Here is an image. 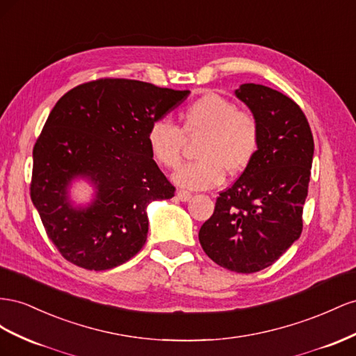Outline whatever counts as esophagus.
Listing matches in <instances>:
<instances>
[{"label": "esophagus", "mask_w": 356, "mask_h": 356, "mask_svg": "<svg viewBox=\"0 0 356 356\" xmlns=\"http://www.w3.org/2000/svg\"><path fill=\"white\" fill-rule=\"evenodd\" d=\"M176 197H177L180 201H189L192 195H191V192H188V191H184V189H180V191H177Z\"/></svg>", "instance_id": "obj_1"}]
</instances>
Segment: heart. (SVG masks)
<instances>
[{"label": "heart", "mask_w": 356, "mask_h": 356, "mask_svg": "<svg viewBox=\"0 0 356 356\" xmlns=\"http://www.w3.org/2000/svg\"><path fill=\"white\" fill-rule=\"evenodd\" d=\"M181 118V128L167 119L150 124L146 140L150 155L159 165L176 168L188 138L201 137L197 156L191 164L180 167L172 180L188 189L218 186L229 176L245 172L258 156L261 147V125L248 110H238L234 101L210 92L189 104Z\"/></svg>", "instance_id": "obj_1"}]
</instances>
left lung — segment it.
<instances>
[{
	"label": "left lung",
	"mask_w": 356,
	"mask_h": 356,
	"mask_svg": "<svg viewBox=\"0 0 356 356\" xmlns=\"http://www.w3.org/2000/svg\"><path fill=\"white\" fill-rule=\"evenodd\" d=\"M234 94L259 122L261 147L234 185L220 192L198 238L218 266L248 274L270 267L300 238L314 143L289 97L255 83Z\"/></svg>",
	"instance_id": "left-lung-1"
}]
</instances>
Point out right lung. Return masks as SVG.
I'll list each match as a JSON object with an SVG mask.
<instances>
[{
  "mask_svg": "<svg viewBox=\"0 0 356 356\" xmlns=\"http://www.w3.org/2000/svg\"><path fill=\"white\" fill-rule=\"evenodd\" d=\"M189 94L140 80L99 79L59 98L33 150L31 200L67 261L103 271L145 246L147 206L176 191L150 155L147 129ZM76 178L96 189L88 207L69 200Z\"/></svg>",
  "mask_w": 356,
  "mask_h": 356,
  "instance_id": "obj_1",
  "label": "right lung"
}]
</instances>
